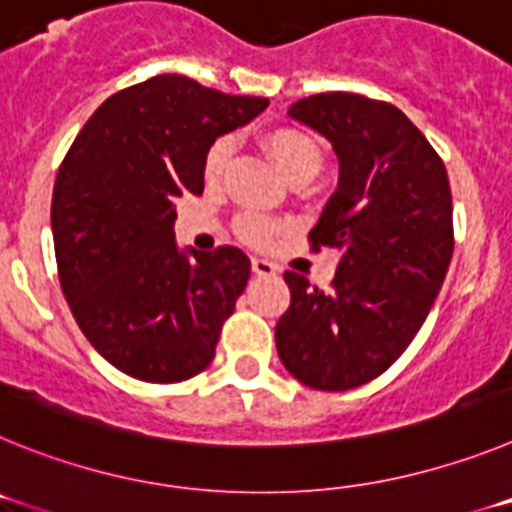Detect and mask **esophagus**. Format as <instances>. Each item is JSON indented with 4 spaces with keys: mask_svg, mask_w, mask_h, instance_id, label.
I'll list each match as a JSON object with an SVG mask.
<instances>
[{
    "mask_svg": "<svg viewBox=\"0 0 512 512\" xmlns=\"http://www.w3.org/2000/svg\"><path fill=\"white\" fill-rule=\"evenodd\" d=\"M251 269L256 277H274V274H277V266L271 264L269 259H259V256L251 259Z\"/></svg>",
    "mask_w": 512,
    "mask_h": 512,
    "instance_id": "obj_1",
    "label": "esophagus"
}]
</instances>
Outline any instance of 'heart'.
I'll return each mask as SVG.
<instances>
[{
    "label": "heart",
    "mask_w": 512,
    "mask_h": 512,
    "mask_svg": "<svg viewBox=\"0 0 512 512\" xmlns=\"http://www.w3.org/2000/svg\"><path fill=\"white\" fill-rule=\"evenodd\" d=\"M264 148L271 156L274 166L282 171L287 182H295L302 176H315L323 164V153H320L318 140L312 135L302 133L297 128H277L264 135ZM230 156V138H217L205 156V176L207 182H217L223 174L225 164ZM235 233L238 238L251 246H266L282 233V223L271 220V217L259 215V212H243L235 220Z\"/></svg>",
    "instance_id": "obj_1"
}]
</instances>
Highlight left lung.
<instances>
[{
  "label": "left lung",
  "instance_id": "obj_1",
  "mask_svg": "<svg viewBox=\"0 0 512 512\" xmlns=\"http://www.w3.org/2000/svg\"><path fill=\"white\" fill-rule=\"evenodd\" d=\"M289 115L333 143L338 189L307 241L338 253L328 289L284 271L292 302L277 323L287 372L343 392L387 372L428 318L454 253L449 174L395 104L312 94Z\"/></svg>",
  "mask_w": 512,
  "mask_h": 512
}]
</instances>
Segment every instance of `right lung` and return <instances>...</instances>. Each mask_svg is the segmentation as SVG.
Here are the masks:
<instances>
[{
  "mask_svg": "<svg viewBox=\"0 0 512 512\" xmlns=\"http://www.w3.org/2000/svg\"><path fill=\"white\" fill-rule=\"evenodd\" d=\"M266 104L153 76L104 99L58 166L51 228L63 297L128 377L171 384L210 366L251 261L235 246L179 251L174 202L202 194L207 148Z\"/></svg>",
  "mask_w": 512,
  "mask_h": 512,
  "instance_id": "obj_1",
  "label": "right lung"
}]
</instances>
